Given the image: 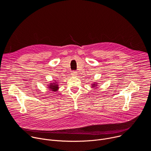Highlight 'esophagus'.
I'll return each instance as SVG.
<instances>
[{"label":"esophagus","mask_w":151,"mask_h":151,"mask_svg":"<svg viewBox=\"0 0 151 151\" xmlns=\"http://www.w3.org/2000/svg\"><path fill=\"white\" fill-rule=\"evenodd\" d=\"M76 75H77V72H76V71H72V75L75 76Z\"/></svg>","instance_id":"esophagus-1"}]
</instances>
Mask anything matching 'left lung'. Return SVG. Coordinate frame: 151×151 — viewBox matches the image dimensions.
Returning a JSON list of instances; mask_svg holds the SVG:
<instances>
[{
    "instance_id": "left-lung-1",
    "label": "left lung",
    "mask_w": 151,
    "mask_h": 151,
    "mask_svg": "<svg viewBox=\"0 0 151 151\" xmlns=\"http://www.w3.org/2000/svg\"><path fill=\"white\" fill-rule=\"evenodd\" d=\"M97 84H95V83H94V84H92V86H93V87H96V86L97 85Z\"/></svg>"
}]
</instances>
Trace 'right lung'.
I'll return each mask as SVG.
<instances>
[{"label":"right lung","instance_id":"1","mask_svg":"<svg viewBox=\"0 0 151 151\" xmlns=\"http://www.w3.org/2000/svg\"><path fill=\"white\" fill-rule=\"evenodd\" d=\"M48 88L51 90V91H57L58 89V85L57 82L51 83H50V85L48 86Z\"/></svg>","mask_w":151,"mask_h":151}]
</instances>
